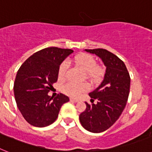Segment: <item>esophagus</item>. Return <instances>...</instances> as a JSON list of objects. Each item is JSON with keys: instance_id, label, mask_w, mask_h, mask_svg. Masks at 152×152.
Instances as JSON below:
<instances>
[{"instance_id": "esophagus-1", "label": "esophagus", "mask_w": 152, "mask_h": 152, "mask_svg": "<svg viewBox=\"0 0 152 152\" xmlns=\"http://www.w3.org/2000/svg\"><path fill=\"white\" fill-rule=\"evenodd\" d=\"M70 101L73 102H79L78 99H76V98H73V97H70Z\"/></svg>"}]
</instances>
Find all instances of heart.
Returning <instances> with one entry per match:
<instances>
[{"instance_id": "b5f03b06", "label": "heart", "mask_w": 152, "mask_h": 152, "mask_svg": "<svg viewBox=\"0 0 152 152\" xmlns=\"http://www.w3.org/2000/svg\"><path fill=\"white\" fill-rule=\"evenodd\" d=\"M74 63L77 65L84 72V76L87 79L92 82H99L104 74V68L97 65V61L93 55L87 53H80L73 58ZM67 69V62L62 61L58 66V76L61 80L65 76ZM87 84L85 83H67L64 85L61 90L64 93L70 97H77L80 94L86 91Z\"/></svg>"}]
</instances>
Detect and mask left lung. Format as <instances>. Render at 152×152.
<instances>
[{
    "instance_id": "1",
    "label": "left lung",
    "mask_w": 152,
    "mask_h": 152,
    "mask_svg": "<svg viewBox=\"0 0 152 152\" xmlns=\"http://www.w3.org/2000/svg\"><path fill=\"white\" fill-rule=\"evenodd\" d=\"M102 58L106 66L102 83L89 94L92 104L80 115L83 127L92 133H101L111 127L125 108L130 87V77L125 64L116 55L102 49H85ZM98 101L96 104L93 101Z\"/></svg>"
}]
</instances>
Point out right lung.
<instances>
[{
	"label": "right lung",
	"instance_id": "add662e5",
	"mask_svg": "<svg viewBox=\"0 0 152 152\" xmlns=\"http://www.w3.org/2000/svg\"><path fill=\"white\" fill-rule=\"evenodd\" d=\"M71 49L51 47L34 53L20 66L14 83L15 98L24 119L33 126L44 127L58 116L62 104L69 101L60 94H48L58 80L59 65L72 54Z\"/></svg>",
	"mask_w": 152,
	"mask_h": 152
}]
</instances>
